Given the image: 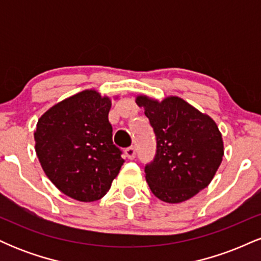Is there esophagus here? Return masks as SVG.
<instances>
[{"label":"esophagus","instance_id":"1","mask_svg":"<svg viewBox=\"0 0 261 261\" xmlns=\"http://www.w3.org/2000/svg\"><path fill=\"white\" fill-rule=\"evenodd\" d=\"M125 154H126V157L128 160H134L135 157H136V147H134V146H131V147H127L125 149Z\"/></svg>","mask_w":261,"mask_h":261}]
</instances>
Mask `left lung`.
<instances>
[{
	"instance_id": "1",
	"label": "left lung",
	"mask_w": 261,
	"mask_h": 261,
	"mask_svg": "<svg viewBox=\"0 0 261 261\" xmlns=\"http://www.w3.org/2000/svg\"><path fill=\"white\" fill-rule=\"evenodd\" d=\"M153 127L157 149L146 164V181L164 202L187 201L214 179L223 157L222 135L216 122L179 97L162 101L136 98Z\"/></svg>"
}]
</instances>
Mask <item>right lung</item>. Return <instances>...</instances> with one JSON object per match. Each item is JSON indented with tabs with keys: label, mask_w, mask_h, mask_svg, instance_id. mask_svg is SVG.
Here are the masks:
<instances>
[{
	"label": "right lung",
	"mask_w": 261,
	"mask_h": 261,
	"mask_svg": "<svg viewBox=\"0 0 261 261\" xmlns=\"http://www.w3.org/2000/svg\"><path fill=\"white\" fill-rule=\"evenodd\" d=\"M112 100L94 89L50 108L38 120L35 152L47 178L65 195L83 202L109 191L124 160L108 119Z\"/></svg>",
	"instance_id": "right-lung-1"
}]
</instances>
